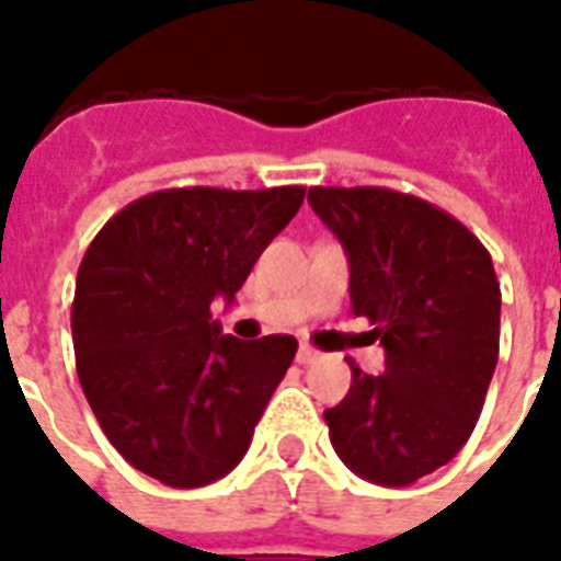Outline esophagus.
<instances>
[{
    "instance_id": "obj_1",
    "label": "esophagus",
    "mask_w": 561,
    "mask_h": 561,
    "mask_svg": "<svg viewBox=\"0 0 561 561\" xmlns=\"http://www.w3.org/2000/svg\"><path fill=\"white\" fill-rule=\"evenodd\" d=\"M316 357H319V352H316L313 345H307V343H301L298 345V355H296V360L301 366H307V364H313Z\"/></svg>"
}]
</instances>
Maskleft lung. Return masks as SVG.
<instances>
[{"instance_id": "8db88e82", "label": "left lung", "mask_w": 561, "mask_h": 561, "mask_svg": "<svg viewBox=\"0 0 561 561\" xmlns=\"http://www.w3.org/2000/svg\"><path fill=\"white\" fill-rule=\"evenodd\" d=\"M313 213L348 256L352 313L385 345V373L352 366L325 423L343 465L405 488L453 461L485 405L500 355V284L485 245L428 201L313 185Z\"/></svg>"}]
</instances>
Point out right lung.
Instances as JSON below:
<instances>
[{"label":"right lung","mask_w":561,"mask_h":561,"mask_svg":"<svg viewBox=\"0 0 561 561\" xmlns=\"http://www.w3.org/2000/svg\"><path fill=\"white\" fill-rule=\"evenodd\" d=\"M305 185L165 188L124 206L76 275V373L117 453L162 485L233 470L296 357V336L236 340L209 305L233 296L284 230Z\"/></svg>","instance_id":"1"}]
</instances>
